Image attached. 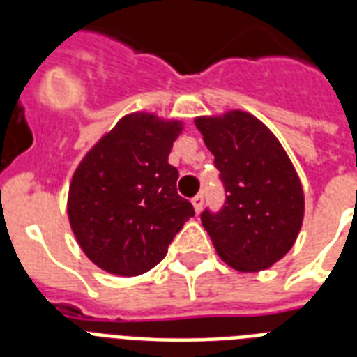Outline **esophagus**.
<instances>
[{"instance_id":"obj_1","label":"esophagus","mask_w":357,"mask_h":357,"mask_svg":"<svg viewBox=\"0 0 357 357\" xmlns=\"http://www.w3.org/2000/svg\"><path fill=\"white\" fill-rule=\"evenodd\" d=\"M192 207H195L196 213H200L202 207H204V196L196 195L195 198H192Z\"/></svg>"}]
</instances>
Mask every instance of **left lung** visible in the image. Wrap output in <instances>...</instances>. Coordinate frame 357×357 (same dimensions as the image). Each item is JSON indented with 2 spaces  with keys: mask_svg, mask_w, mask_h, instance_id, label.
I'll return each instance as SVG.
<instances>
[{
  "mask_svg": "<svg viewBox=\"0 0 357 357\" xmlns=\"http://www.w3.org/2000/svg\"><path fill=\"white\" fill-rule=\"evenodd\" d=\"M226 187L222 211L202 213L218 257L259 272L293 248L304 220V189L276 135L246 111L196 116Z\"/></svg>",
  "mask_w": 357,
  "mask_h": 357,
  "instance_id": "left-lung-1",
  "label": "left lung"
}]
</instances>
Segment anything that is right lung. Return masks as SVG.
I'll return each instance as SVG.
<instances>
[{"label":"right lung","mask_w":357,"mask_h":357,"mask_svg":"<svg viewBox=\"0 0 357 357\" xmlns=\"http://www.w3.org/2000/svg\"><path fill=\"white\" fill-rule=\"evenodd\" d=\"M183 122L129 113L75 168L68 220L85 255L114 276H140L161 263L195 209L176 190L168 162Z\"/></svg>","instance_id":"1"}]
</instances>
